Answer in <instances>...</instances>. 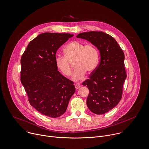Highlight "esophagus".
Masks as SVG:
<instances>
[{"instance_id":"obj_1","label":"esophagus","mask_w":149,"mask_h":149,"mask_svg":"<svg viewBox=\"0 0 149 149\" xmlns=\"http://www.w3.org/2000/svg\"><path fill=\"white\" fill-rule=\"evenodd\" d=\"M80 87H81V86L79 84H75V88L76 89H79Z\"/></svg>"}]
</instances>
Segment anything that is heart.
<instances>
[{
	"instance_id": "b5f03b06",
	"label": "heart",
	"mask_w": 149,
	"mask_h": 149,
	"mask_svg": "<svg viewBox=\"0 0 149 149\" xmlns=\"http://www.w3.org/2000/svg\"><path fill=\"white\" fill-rule=\"evenodd\" d=\"M65 56H58L56 58V65L63 75H71L72 66L76 68L72 79L74 81L83 79L86 72L91 73L96 68L99 62V53L92 45H85L79 41L74 40L69 43L63 49Z\"/></svg>"
}]
</instances>
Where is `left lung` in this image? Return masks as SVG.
<instances>
[{
  "mask_svg": "<svg viewBox=\"0 0 149 149\" xmlns=\"http://www.w3.org/2000/svg\"><path fill=\"white\" fill-rule=\"evenodd\" d=\"M76 37L90 42L99 50L98 66L82 84L89 90L86 102L89 110L96 114H104L122 99L127 76L124 53L112 36L103 32H86Z\"/></svg>",
  "mask_w": 149,
  "mask_h": 149,
  "instance_id": "8db88e82",
  "label": "left lung"
}]
</instances>
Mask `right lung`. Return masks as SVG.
I'll list each match as a JSON object with an SVG mask.
<instances>
[{"instance_id":"add662e5","label":"right lung","mask_w":149,"mask_h":149,"mask_svg":"<svg viewBox=\"0 0 149 149\" xmlns=\"http://www.w3.org/2000/svg\"><path fill=\"white\" fill-rule=\"evenodd\" d=\"M73 36L69 33H42L28 44L21 57L20 80L29 102L50 117L64 114L75 92L73 82L61 74L56 65L57 50Z\"/></svg>"}]
</instances>
